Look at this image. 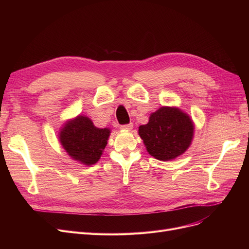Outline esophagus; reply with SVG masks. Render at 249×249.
<instances>
[{
	"mask_svg": "<svg viewBox=\"0 0 249 249\" xmlns=\"http://www.w3.org/2000/svg\"><path fill=\"white\" fill-rule=\"evenodd\" d=\"M120 128H121V129H124V130H131V129L133 128V124H132V123H129V124L121 125Z\"/></svg>",
	"mask_w": 249,
	"mask_h": 249,
	"instance_id": "obj_1",
	"label": "esophagus"
}]
</instances>
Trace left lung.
<instances>
[{
	"label": "left lung",
	"instance_id": "left-lung-1",
	"mask_svg": "<svg viewBox=\"0 0 249 249\" xmlns=\"http://www.w3.org/2000/svg\"><path fill=\"white\" fill-rule=\"evenodd\" d=\"M194 124L179 109L162 107L139 127V135L150 155L160 160H171L184 153L191 144Z\"/></svg>",
	"mask_w": 249,
	"mask_h": 249
}]
</instances>
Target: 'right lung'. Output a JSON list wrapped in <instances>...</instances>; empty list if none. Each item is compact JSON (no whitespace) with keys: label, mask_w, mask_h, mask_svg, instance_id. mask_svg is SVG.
<instances>
[{"label":"right lung","mask_w":249,"mask_h":249,"mask_svg":"<svg viewBox=\"0 0 249 249\" xmlns=\"http://www.w3.org/2000/svg\"><path fill=\"white\" fill-rule=\"evenodd\" d=\"M109 135L108 128H97L88 117L77 116L65 124L59 139L63 148L73 160L90 165L100 160Z\"/></svg>","instance_id":"obj_1"}]
</instances>
